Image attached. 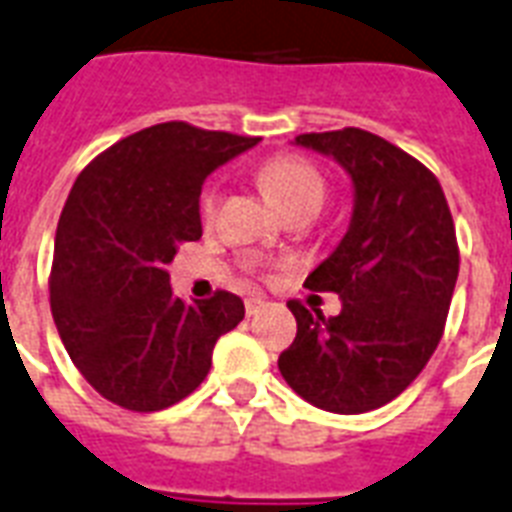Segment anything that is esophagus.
I'll list each match as a JSON object with an SVG mask.
<instances>
[{"mask_svg": "<svg viewBox=\"0 0 512 512\" xmlns=\"http://www.w3.org/2000/svg\"><path fill=\"white\" fill-rule=\"evenodd\" d=\"M264 307H267V299H261V296H251V299H245V312H248V318H251V315H259Z\"/></svg>", "mask_w": 512, "mask_h": 512, "instance_id": "esophagus-1", "label": "esophagus"}]
</instances>
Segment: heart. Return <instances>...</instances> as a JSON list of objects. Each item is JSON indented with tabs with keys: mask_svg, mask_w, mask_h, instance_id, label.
<instances>
[{
	"mask_svg": "<svg viewBox=\"0 0 512 512\" xmlns=\"http://www.w3.org/2000/svg\"><path fill=\"white\" fill-rule=\"evenodd\" d=\"M261 184L285 213L301 205L320 208L326 200V178L320 168L307 157H296V154L269 160L261 168ZM213 211H216V189L208 186L200 197L202 219H211Z\"/></svg>",
	"mask_w": 512,
	"mask_h": 512,
	"instance_id": "heart-1",
	"label": "heart"
}]
</instances>
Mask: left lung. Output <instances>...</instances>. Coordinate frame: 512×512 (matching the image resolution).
<instances>
[{
    "instance_id": "left-lung-1",
    "label": "left lung",
    "mask_w": 512,
    "mask_h": 512,
    "mask_svg": "<svg viewBox=\"0 0 512 512\" xmlns=\"http://www.w3.org/2000/svg\"><path fill=\"white\" fill-rule=\"evenodd\" d=\"M296 144L350 173L355 208L339 248L304 283L339 293L342 312L288 301L296 339L277 366L312 406L363 414L398 398L441 342L459 275L454 219L433 170L382 136L342 128Z\"/></svg>"
}]
</instances>
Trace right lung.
I'll return each mask as SVG.
<instances>
[{"label": "right lung", "instance_id": "obj_1", "mask_svg": "<svg viewBox=\"0 0 512 512\" xmlns=\"http://www.w3.org/2000/svg\"><path fill=\"white\" fill-rule=\"evenodd\" d=\"M259 138L160 122L101 152L71 186L55 232L50 310L95 392L128 411H162L211 371L243 299L181 301L168 264L202 237V181Z\"/></svg>", "mask_w": 512, "mask_h": 512}]
</instances>
